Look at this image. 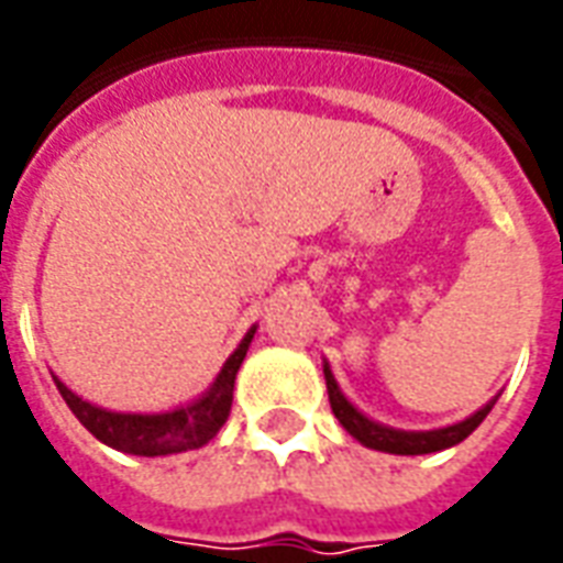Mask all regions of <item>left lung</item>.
Instances as JSON below:
<instances>
[{"instance_id": "obj_1", "label": "left lung", "mask_w": 563, "mask_h": 563, "mask_svg": "<svg viewBox=\"0 0 563 563\" xmlns=\"http://www.w3.org/2000/svg\"><path fill=\"white\" fill-rule=\"evenodd\" d=\"M322 374H325V389H329L331 413L338 416V422L350 431V434L367 449H377V452H389V455H428V452H440V449L459 446L464 437H471L483 419L492 413V407L500 395H495L492 401L483 404L476 413L467 419H461L446 428H434V431H401V428H391V424L374 422L371 416H365L355 407L338 386V379L331 374L329 362H322Z\"/></svg>"}]
</instances>
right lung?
I'll return each instance as SVG.
<instances>
[{"mask_svg":"<svg viewBox=\"0 0 563 563\" xmlns=\"http://www.w3.org/2000/svg\"><path fill=\"white\" fill-rule=\"evenodd\" d=\"M256 325L246 331L244 341L238 343L225 365L220 367L217 379L210 383V389L196 398V401L180 404L165 413H117V410H104L99 404L84 401L80 395L68 389L63 379H56V389L68 404V410L78 416V422L90 431L96 440H102L104 446L126 452V455H144V459H159V455H177V452H189V449H201L210 443L217 431H220L229 410H232V391L234 377L244 365L246 350L253 343Z\"/></svg>","mask_w":563,"mask_h":563,"instance_id":"1","label":"right lung"}]
</instances>
